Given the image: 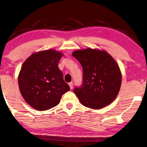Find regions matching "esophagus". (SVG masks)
<instances>
[{"mask_svg":"<svg viewBox=\"0 0 147 147\" xmlns=\"http://www.w3.org/2000/svg\"><path fill=\"white\" fill-rule=\"evenodd\" d=\"M69 87H70L71 89H73V82L69 83Z\"/></svg>","mask_w":147,"mask_h":147,"instance_id":"34e87169","label":"esophagus"}]
</instances>
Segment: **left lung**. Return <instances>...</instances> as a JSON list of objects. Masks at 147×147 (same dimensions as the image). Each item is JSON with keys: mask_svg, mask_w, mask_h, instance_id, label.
Returning a JSON list of instances; mask_svg holds the SVG:
<instances>
[{"mask_svg": "<svg viewBox=\"0 0 147 147\" xmlns=\"http://www.w3.org/2000/svg\"><path fill=\"white\" fill-rule=\"evenodd\" d=\"M72 55L81 63L83 84L74 92L83 105L100 109L109 105L118 94L121 84L119 65L105 50L87 48Z\"/></svg>", "mask_w": 147, "mask_h": 147, "instance_id": "8db88e82", "label": "left lung"}]
</instances>
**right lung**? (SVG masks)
I'll use <instances>...</instances> for the list:
<instances>
[{"mask_svg":"<svg viewBox=\"0 0 147 147\" xmlns=\"http://www.w3.org/2000/svg\"><path fill=\"white\" fill-rule=\"evenodd\" d=\"M63 55L54 49L33 53L21 67L18 77L20 92L26 103L37 111L57 106L70 90L58 67Z\"/></svg>","mask_w":147,"mask_h":147,"instance_id":"obj_1","label":"right lung"}]
</instances>
